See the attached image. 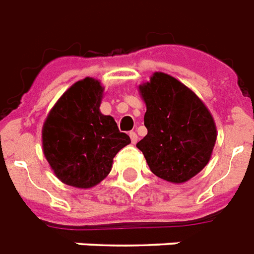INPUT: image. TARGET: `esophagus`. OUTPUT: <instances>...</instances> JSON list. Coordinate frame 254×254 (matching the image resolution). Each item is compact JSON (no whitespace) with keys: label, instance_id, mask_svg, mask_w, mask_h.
Wrapping results in <instances>:
<instances>
[{"label":"esophagus","instance_id":"1","mask_svg":"<svg viewBox=\"0 0 254 254\" xmlns=\"http://www.w3.org/2000/svg\"><path fill=\"white\" fill-rule=\"evenodd\" d=\"M129 137H131V143L132 144H136L137 143V139H139V137H137V135H136V132H129Z\"/></svg>","mask_w":254,"mask_h":254}]
</instances>
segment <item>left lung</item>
Here are the masks:
<instances>
[{"mask_svg":"<svg viewBox=\"0 0 254 254\" xmlns=\"http://www.w3.org/2000/svg\"><path fill=\"white\" fill-rule=\"evenodd\" d=\"M148 133L136 144L152 173L184 184L210 161L216 141L214 118L195 93L174 77L153 73L139 86Z\"/></svg>","mask_w":254,"mask_h":254,"instance_id":"1","label":"left lung"}]
</instances>
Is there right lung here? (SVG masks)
Returning <instances> with one entry per match:
<instances>
[{"label": "right lung", "instance_id": "1", "mask_svg": "<svg viewBox=\"0 0 254 254\" xmlns=\"http://www.w3.org/2000/svg\"><path fill=\"white\" fill-rule=\"evenodd\" d=\"M98 80L77 81L55 103L42 131L43 152L56 177L73 188L89 189L110 173L113 159L131 143L114 118L99 111Z\"/></svg>", "mask_w": 254, "mask_h": 254}]
</instances>
